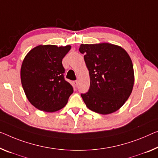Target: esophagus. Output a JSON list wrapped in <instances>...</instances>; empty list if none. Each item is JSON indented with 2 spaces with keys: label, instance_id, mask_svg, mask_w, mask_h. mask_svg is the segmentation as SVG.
<instances>
[{
  "label": "esophagus",
  "instance_id": "obj_1",
  "mask_svg": "<svg viewBox=\"0 0 158 158\" xmlns=\"http://www.w3.org/2000/svg\"><path fill=\"white\" fill-rule=\"evenodd\" d=\"M73 83L75 85V86H76V87H77V85H78V82H77V81H73Z\"/></svg>",
  "mask_w": 158,
  "mask_h": 158
}]
</instances>
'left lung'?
<instances>
[{
    "instance_id": "obj_1",
    "label": "left lung",
    "mask_w": 158,
    "mask_h": 158,
    "mask_svg": "<svg viewBox=\"0 0 158 158\" xmlns=\"http://www.w3.org/2000/svg\"><path fill=\"white\" fill-rule=\"evenodd\" d=\"M90 85L81 94L87 108L109 114L123 105L131 93L134 73L131 59L123 48L109 43L81 44Z\"/></svg>"
}]
</instances>
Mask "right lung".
I'll return each instance as SVG.
<instances>
[{"label":"right lung","instance_id":"add662e5","mask_svg":"<svg viewBox=\"0 0 158 158\" xmlns=\"http://www.w3.org/2000/svg\"><path fill=\"white\" fill-rule=\"evenodd\" d=\"M70 45H40L32 48L23 60L21 82L27 98L41 111L54 112L64 107L73 88L64 78L62 59Z\"/></svg>","mask_w":158,"mask_h":158}]
</instances>
